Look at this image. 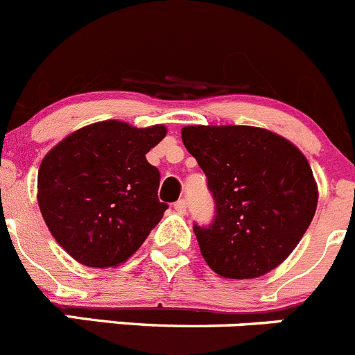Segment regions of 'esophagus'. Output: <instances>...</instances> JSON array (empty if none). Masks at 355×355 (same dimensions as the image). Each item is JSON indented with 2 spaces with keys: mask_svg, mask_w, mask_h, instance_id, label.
<instances>
[{
  "mask_svg": "<svg viewBox=\"0 0 355 355\" xmlns=\"http://www.w3.org/2000/svg\"><path fill=\"white\" fill-rule=\"evenodd\" d=\"M173 208H175V211H178V214L184 215L185 211H187V201H185V200H178L177 203L173 205Z\"/></svg>",
  "mask_w": 355,
  "mask_h": 355,
  "instance_id": "esophagus-1",
  "label": "esophagus"
}]
</instances>
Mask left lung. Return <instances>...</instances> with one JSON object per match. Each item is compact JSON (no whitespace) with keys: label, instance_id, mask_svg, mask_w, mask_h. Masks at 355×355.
Returning a JSON list of instances; mask_svg holds the SVG:
<instances>
[{"label":"left lung","instance_id":"8db88e82","mask_svg":"<svg viewBox=\"0 0 355 355\" xmlns=\"http://www.w3.org/2000/svg\"><path fill=\"white\" fill-rule=\"evenodd\" d=\"M182 141L215 201L194 224L208 266L224 278H257L287 259L315 215L317 184L289 140L252 125H185Z\"/></svg>","mask_w":355,"mask_h":355}]
</instances>
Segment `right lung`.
<instances>
[{"instance_id":"add662e5","label":"right lung","mask_w":355,"mask_h":355,"mask_svg":"<svg viewBox=\"0 0 355 355\" xmlns=\"http://www.w3.org/2000/svg\"><path fill=\"white\" fill-rule=\"evenodd\" d=\"M166 137L161 124L85 125L59 141L38 170V205L66 252L91 268L119 266L137 252L168 208L161 175L145 154Z\"/></svg>"}]
</instances>
